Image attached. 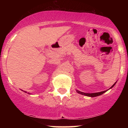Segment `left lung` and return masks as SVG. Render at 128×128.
I'll use <instances>...</instances> for the list:
<instances>
[{
	"label": "left lung",
	"mask_w": 128,
	"mask_h": 128,
	"mask_svg": "<svg viewBox=\"0 0 128 128\" xmlns=\"http://www.w3.org/2000/svg\"><path fill=\"white\" fill-rule=\"evenodd\" d=\"M116 82H117V81H116V82L114 83V84H113L112 86H111L109 89L107 90L104 91V92H93V93H86V92H80V91H79V90H76V92H77L78 93L80 94H82V95H84V96H88V97H92V98H94V97L99 96H100V95H102V94H104V92H107V91H108V90H109L110 89L112 88L113 86H115V84H116Z\"/></svg>",
	"instance_id": "obj_1"
}]
</instances>
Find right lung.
I'll return each mask as SVG.
<instances>
[{"label": "right lung", "instance_id": "add662e5", "mask_svg": "<svg viewBox=\"0 0 128 128\" xmlns=\"http://www.w3.org/2000/svg\"><path fill=\"white\" fill-rule=\"evenodd\" d=\"M28 94H30V93H29V92H28Z\"/></svg>", "mask_w": 128, "mask_h": 128}]
</instances>
